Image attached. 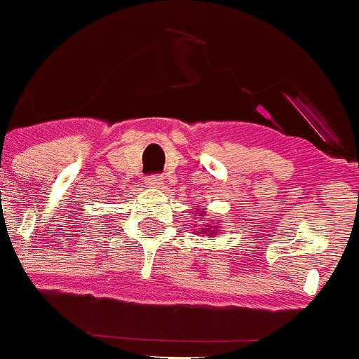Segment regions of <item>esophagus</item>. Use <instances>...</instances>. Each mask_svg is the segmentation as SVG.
Instances as JSON below:
<instances>
[{
	"label": "esophagus",
	"instance_id": "esophagus-1",
	"mask_svg": "<svg viewBox=\"0 0 359 359\" xmlns=\"http://www.w3.org/2000/svg\"><path fill=\"white\" fill-rule=\"evenodd\" d=\"M161 182H163V177L159 175V173H153V175H147L146 177V186L158 187Z\"/></svg>",
	"mask_w": 359,
	"mask_h": 359
}]
</instances>
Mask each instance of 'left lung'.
<instances>
[{
	"label": "left lung",
	"instance_id": "obj_1",
	"mask_svg": "<svg viewBox=\"0 0 359 359\" xmlns=\"http://www.w3.org/2000/svg\"><path fill=\"white\" fill-rule=\"evenodd\" d=\"M208 227H210V226H206V227H201L200 234H206V233H208ZM210 234H212V233H210Z\"/></svg>",
	"mask_w": 359,
	"mask_h": 359
}]
</instances>
